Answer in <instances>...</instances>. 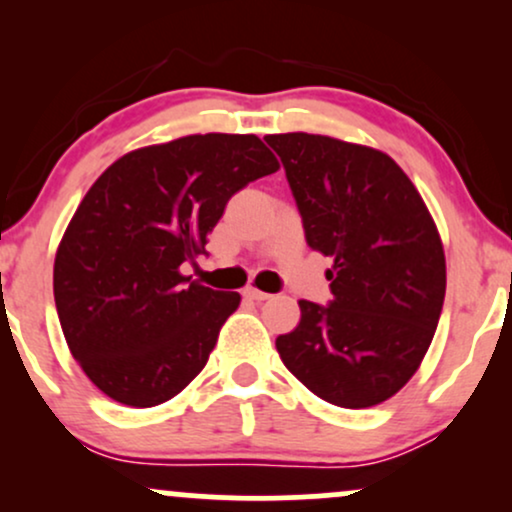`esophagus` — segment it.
<instances>
[{"mask_svg": "<svg viewBox=\"0 0 512 512\" xmlns=\"http://www.w3.org/2000/svg\"><path fill=\"white\" fill-rule=\"evenodd\" d=\"M245 296H248L250 301L262 303V301H267L269 293H264V291H260V289H255V286H250V289H245Z\"/></svg>", "mask_w": 512, "mask_h": 512, "instance_id": "obj_1", "label": "esophagus"}]
</instances>
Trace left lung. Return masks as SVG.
<instances>
[{
  "mask_svg": "<svg viewBox=\"0 0 512 512\" xmlns=\"http://www.w3.org/2000/svg\"><path fill=\"white\" fill-rule=\"evenodd\" d=\"M286 168L305 240L332 257V303L298 301L276 337L313 395L366 409L397 395L424 361L445 298V252L414 182L383 151L325 134H267Z\"/></svg>",
  "mask_w": 512,
  "mask_h": 512,
  "instance_id": "8db88e82",
  "label": "left lung"
}]
</instances>
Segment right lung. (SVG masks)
<instances>
[{
	"label": "right lung",
	"mask_w": 512,
	"mask_h": 512,
	"mask_svg": "<svg viewBox=\"0 0 512 512\" xmlns=\"http://www.w3.org/2000/svg\"><path fill=\"white\" fill-rule=\"evenodd\" d=\"M279 170L255 134H190L120 156L60 240L52 289L69 351L127 407H156L207 366L240 293L180 267L204 252L228 199Z\"/></svg>",
	"instance_id": "obj_1"
}]
</instances>
